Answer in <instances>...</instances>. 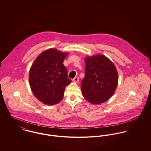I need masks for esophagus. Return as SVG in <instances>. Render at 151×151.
Masks as SVG:
<instances>
[{"mask_svg": "<svg viewBox=\"0 0 151 151\" xmlns=\"http://www.w3.org/2000/svg\"><path fill=\"white\" fill-rule=\"evenodd\" d=\"M73 81L75 82V83H78L79 81V77H76L75 78H73Z\"/></svg>", "mask_w": 151, "mask_h": 151, "instance_id": "obj_1", "label": "esophagus"}]
</instances>
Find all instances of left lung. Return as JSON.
Here are the masks:
<instances>
[{
	"mask_svg": "<svg viewBox=\"0 0 151 151\" xmlns=\"http://www.w3.org/2000/svg\"><path fill=\"white\" fill-rule=\"evenodd\" d=\"M85 60V77L81 87L82 95L91 104H102L113 95L117 86L116 68L102 55L88 57Z\"/></svg>",
	"mask_w": 151,
	"mask_h": 151,
	"instance_id": "8db88e82",
	"label": "left lung"
}]
</instances>
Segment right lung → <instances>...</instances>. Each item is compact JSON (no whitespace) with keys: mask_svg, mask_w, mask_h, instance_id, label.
<instances>
[{"mask_svg":"<svg viewBox=\"0 0 151 151\" xmlns=\"http://www.w3.org/2000/svg\"><path fill=\"white\" fill-rule=\"evenodd\" d=\"M67 54L49 49L40 55L31 65L29 73L31 90L45 104L52 105L60 102L65 86L71 82L63 65Z\"/></svg>","mask_w":151,"mask_h":151,"instance_id":"add662e5","label":"right lung"}]
</instances>
